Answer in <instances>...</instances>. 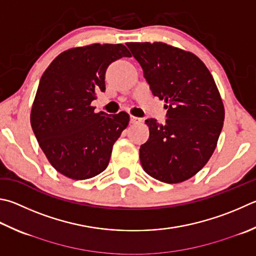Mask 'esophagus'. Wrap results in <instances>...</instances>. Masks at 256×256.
Wrapping results in <instances>:
<instances>
[{"label":"esophagus","instance_id":"obj_1","mask_svg":"<svg viewBox=\"0 0 256 256\" xmlns=\"http://www.w3.org/2000/svg\"><path fill=\"white\" fill-rule=\"evenodd\" d=\"M130 122H131L132 124H138V123L142 122V118H136V116H132V115H131V118H130Z\"/></svg>","mask_w":256,"mask_h":256}]
</instances>
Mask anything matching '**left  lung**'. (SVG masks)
<instances>
[{
    "label": "left lung",
    "mask_w": 256,
    "mask_h": 256,
    "mask_svg": "<svg viewBox=\"0 0 256 256\" xmlns=\"http://www.w3.org/2000/svg\"><path fill=\"white\" fill-rule=\"evenodd\" d=\"M152 94L166 105V124L148 118V140L140 148L146 172L179 184L202 169L215 151L225 118L210 72L196 54L164 42H128Z\"/></svg>",
    "instance_id": "left-lung-1"
}]
</instances>
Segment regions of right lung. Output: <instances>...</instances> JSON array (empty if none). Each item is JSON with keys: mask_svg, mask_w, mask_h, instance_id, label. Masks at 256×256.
Wrapping results in <instances>:
<instances>
[{"mask_svg": "<svg viewBox=\"0 0 256 256\" xmlns=\"http://www.w3.org/2000/svg\"><path fill=\"white\" fill-rule=\"evenodd\" d=\"M130 56L120 44L72 48L57 56L41 76L30 122L41 150L58 172L85 180L108 168L130 115L95 113L90 104L97 92H105L110 64Z\"/></svg>", "mask_w": 256, "mask_h": 256, "instance_id": "add662e5", "label": "right lung"}]
</instances>
